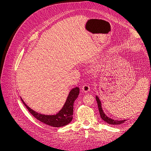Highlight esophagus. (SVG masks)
I'll return each mask as SVG.
<instances>
[{
	"label": "esophagus",
	"mask_w": 151,
	"mask_h": 151,
	"mask_svg": "<svg viewBox=\"0 0 151 151\" xmlns=\"http://www.w3.org/2000/svg\"><path fill=\"white\" fill-rule=\"evenodd\" d=\"M82 90H83L84 92L86 93L90 91V86L87 84H84L83 87H82Z\"/></svg>",
	"instance_id": "esophagus-1"
}]
</instances>
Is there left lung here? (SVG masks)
Masks as SVG:
<instances>
[{"label": "left lung", "instance_id": "8db88e82", "mask_svg": "<svg viewBox=\"0 0 151 151\" xmlns=\"http://www.w3.org/2000/svg\"><path fill=\"white\" fill-rule=\"evenodd\" d=\"M96 99L97 103H98V109H99V111L100 113V116L102 118V119L105 121V122H106L108 124L110 125H120L122 124V123H124L126 120H115L113 119H111V118H109L108 117H107L106 116V114H105L104 112L102 110V108L101 106V102L99 99V98L96 96Z\"/></svg>", "mask_w": 151, "mask_h": 151}]
</instances>
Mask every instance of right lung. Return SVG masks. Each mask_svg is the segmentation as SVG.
I'll return each instance as SVG.
<instances>
[{"mask_svg":"<svg viewBox=\"0 0 151 151\" xmlns=\"http://www.w3.org/2000/svg\"><path fill=\"white\" fill-rule=\"evenodd\" d=\"M79 93V88L75 87L68 94L67 99L61 110L55 115H45L38 113L30 108L22 99L29 113L37 120L52 127H62L67 125L73 119V104Z\"/></svg>","mask_w":151,"mask_h":151,"instance_id":"add662e5","label":"right lung"}]
</instances>
